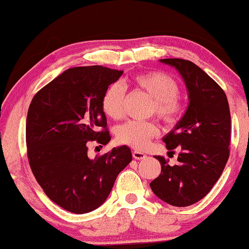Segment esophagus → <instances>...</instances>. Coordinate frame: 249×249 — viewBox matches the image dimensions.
<instances>
[{
	"label": "esophagus",
	"instance_id": "esophagus-1",
	"mask_svg": "<svg viewBox=\"0 0 249 249\" xmlns=\"http://www.w3.org/2000/svg\"><path fill=\"white\" fill-rule=\"evenodd\" d=\"M132 155L136 160H145V159L147 158V155H146L145 153H142V152H139V151H133Z\"/></svg>",
	"mask_w": 249,
	"mask_h": 249
}]
</instances>
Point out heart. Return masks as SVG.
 Returning <instances> with one entry per match:
<instances>
[{"label":"heart","instance_id":"b5f03b06","mask_svg":"<svg viewBox=\"0 0 249 249\" xmlns=\"http://www.w3.org/2000/svg\"><path fill=\"white\" fill-rule=\"evenodd\" d=\"M131 82L154 100L155 112L161 118L170 121L178 113L179 89L172 77L159 71H149L137 74ZM124 86L119 82L111 83L102 96V109L104 113L112 119H121L124 116ZM159 132V126L153 122L130 121L117 128L116 137L121 143L142 149Z\"/></svg>","mask_w":249,"mask_h":249}]
</instances>
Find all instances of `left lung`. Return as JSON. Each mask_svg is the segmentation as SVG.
<instances>
[{"label": "left lung", "instance_id": "8db88e82", "mask_svg": "<svg viewBox=\"0 0 249 249\" xmlns=\"http://www.w3.org/2000/svg\"><path fill=\"white\" fill-rule=\"evenodd\" d=\"M184 81L188 107L175 127L163 137L169 151L178 147V164L169 166L157 155L161 174L151 189L173 206H189L205 197L220 178L230 155L231 113L227 97L218 83L189 60L161 59Z\"/></svg>", "mask_w": 249, "mask_h": 249}]
</instances>
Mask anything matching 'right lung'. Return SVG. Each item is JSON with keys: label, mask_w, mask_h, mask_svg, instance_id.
Returning <instances> with one entry per match:
<instances>
[{"label": "right lung", "mask_w": 249, "mask_h": 249, "mask_svg": "<svg viewBox=\"0 0 249 249\" xmlns=\"http://www.w3.org/2000/svg\"><path fill=\"white\" fill-rule=\"evenodd\" d=\"M122 75L103 66L70 68L41 88L29 107L30 167L47 197L73 213H88L103 204L132 160L125 145L88 157V142L107 145L111 139L102 96Z\"/></svg>", "instance_id": "right-lung-1"}]
</instances>
